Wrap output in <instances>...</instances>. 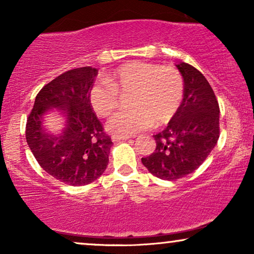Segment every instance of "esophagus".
<instances>
[{
    "mask_svg": "<svg viewBox=\"0 0 254 254\" xmlns=\"http://www.w3.org/2000/svg\"><path fill=\"white\" fill-rule=\"evenodd\" d=\"M128 138H130L129 136H117V135H113L112 136V141L113 142H119V141H126Z\"/></svg>",
    "mask_w": 254,
    "mask_h": 254,
    "instance_id": "esophagus-1",
    "label": "esophagus"
}]
</instances>
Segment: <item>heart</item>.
<instances>
[{
  "instance_id": "b5f03b06",
  "label": "heart",
  "mask_w": 254,
  "mask_h": 254,
  "mask_svg": "<svg viewBox=\"0 0 254 254\" xmlns=\"http://www.w3.org/2000/svg\"><path fill=\"white\" fill-rule=\"evenodd\" d=\"M129 92L130 110L114 114L106 124V129L117 136H131L152 125L169 124L182 106L185 82L175 68L131 61L93 85L89 102L99 117H107L117 109L119 93Z\"/></svg>"
}]
</instances>
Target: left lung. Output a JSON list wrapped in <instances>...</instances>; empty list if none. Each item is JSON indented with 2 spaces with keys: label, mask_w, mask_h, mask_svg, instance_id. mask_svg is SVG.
Masks as SVG:
<instances>
[{
  "label": "left lung",
  "mask_w": 254,
  "mask_h": 254,
  "mask_svg": "<svg viewBox=\"0 0 254 254\" xmlns=\"http://www.w3.org/2000/svg\"><path fill=\"white\" fill-rule=\"evenodd\" d=\"M185 82L182 106L161 133L156 149L142 158L148 171L163 180H177L195 171L220 136V107L206 77L185 62L176 64Z\"/></svg>",
  "instance_id": "1"
}]
</instances>
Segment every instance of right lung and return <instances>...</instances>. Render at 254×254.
Wrapping results in <instances>:
<instances>
[{
    "label": "right lung",
    "instance_id": "right-lung-1",
    "mask_svg": "<svg viewBox=\"0 0 254 254\" xmlns=\"http://www.w3.org/2000/svg\"><path fill=\"white\" fill-rule=\"evenodd\" d=\"M98 70L76 68L55 77L40 90L26 124V142L39 165L59 182L83 186L95 182L109 164L112 141L93 113L89 92ZM65 118L59 133L43 126L48 110Z\"/></svg>",
    "mask_w": 254,
    "mask_h": 254
}]
</instances>
